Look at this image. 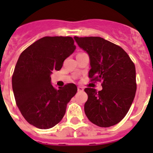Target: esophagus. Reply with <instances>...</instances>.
<instances>
[{
  "label": "esophagus",
  "mask_w": 153,
  "mask_h": 153,
  "mask_svg": "<svg viewBox=\"0 0 153 153\" xmlns=\"http://www.w3.org/2000/svg\"><path fill=\"white\" fill-rule=\"evenodd\" d=\"M77 90H78V91H79V92L83 91V87H82V86H78Z\"/></svg>",
  "instance_id": "34e87169"
}]
</instances>
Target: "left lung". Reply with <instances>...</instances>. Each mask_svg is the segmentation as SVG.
<instances>
[{
  "instance_id": "1",
  "label": "left lung",
  "mask_w": 153,
  "mask_h": 153,
  "mask_svg": "<svg viewBox=\"0 0 153 153\" xmlns=\"http://www.w3.org/2000/svg\"><path fill=\"white\" fill-rule=\"evenodd\" d=\"M74 40L89 55V77L102 82L100 91L84 90L88 96L85 114L98 126L116 125L125 117L136 95L134 63L123 48L102 37L74 36Z\"/></svg>"
}]
</instances>
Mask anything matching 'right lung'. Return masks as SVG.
Listing matches in <instances>:
<instances>
[{"label":"right lung","instance_id":"right-lung-1","mask_svg":"<svg viewBox=\"0 0 153 153\" xmlns=\"http://www.w3.org/2000/svg\"><path fill=\"white\" fill-rule=\"evenodd\" d=\"M75 50L70 36H44L19 56L12 76L13 95L24 119L38 129H50L60 123L77 92L74 83L55 88L51 77Z\"/></svg>","mask_w":153,"mask_h":153}]
</instances>
